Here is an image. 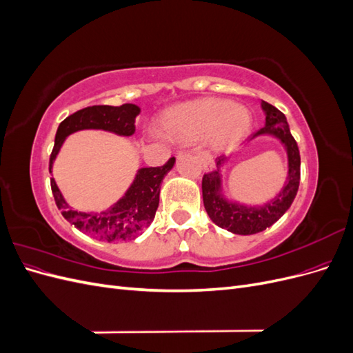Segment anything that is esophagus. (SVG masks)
Masks as SVG:
<instances>
[{
  "label": "esophagus",
  "instance_id": "1",
  "mask_svg": "<svg viewBox=\"0 0 353 353\" xmlns=\"http://www.w3.org/2000/svg\"><path fill=\"white\" fill-rule=\"evenodd\" d=\"M197 157L200 160V163L205 170H212L213 169V162H212V157L206 153V152H197Z\"/></svg>",
  "mask_w": 353,
  "mask_h": 353
}]
</instances>
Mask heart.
Listing matches in <instances>:
<instances>
[{
  "mask_svg": "<svg viewBox=\"0 0 353 353\" xmlns=\"http://www.w3.org/2000/svg\"><path fill=\"white\" fill-rule=\"evenodd\" d=\"M250 128L252 114L244 105L212 97L174 105L159 119V131L168 140L190 143L201 138L213 150L237 145Z\"/></svg>",
  "mask_w": 353,
  "mask_h": 353,
  "instance_id": "b5f03b06",
  "label": "heart"
}]
</instances>
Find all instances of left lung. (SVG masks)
I'll list each match as a JSON object with an SVG mask.
<instances>
[{
    "label": "left lung",
    "mask_w": 353,
    "mask_h": 353,
    "mask_svg": "<svg viewBox=\"0 0 353 353\" xmlns=\"http://www.w3.org/2000/svg\"><path fill=\"white\" fill-rule=\"evenodd\" d=\"M262 109L266 116L265 126L256 131L250 140L259 135H272L284 144L288 159V172L280 193L262 206H245L237 201L227 200L222 193L221 166L227 160L223 156L216 159V169L203 175L201 179L203 203H205L209 218L218 227L240 234V236L261 232L279 221L292 206L299 190V181H301V154H299L297 143L290 134L284 113L266 101H262Z\"/></svg>",
    "instance_id": "8db88e82"
}]
</instances>
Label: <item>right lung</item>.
<instances>
[{"label": "right lung", "mask_w": 353, "mask_h": 353, "mask_svg": "<svg viewBox=\"0 0 353 353\" xmlns=\"http://www.w3.org/2000/svg\"><path fill=\"white\" fill-rule=\"evenodd\" d=\"M135 104L122 105H91L74 112L63 121L56 132L54 147L50 156V172L52 163L65 143L66 137L82 130H103L117 135L131 137L135 132V117L140 114ZM175 165V157H170L163 166L138 169L134 183L125 196L112 208L100 213H85L72 209L60 193L54 178H51V191L61 215L74 228L90 236L109 243L131 240L150 225L159 208L160 185L170 169Z\"/></svg>", "instance_id": "right-lung-1"}]
</instances>
